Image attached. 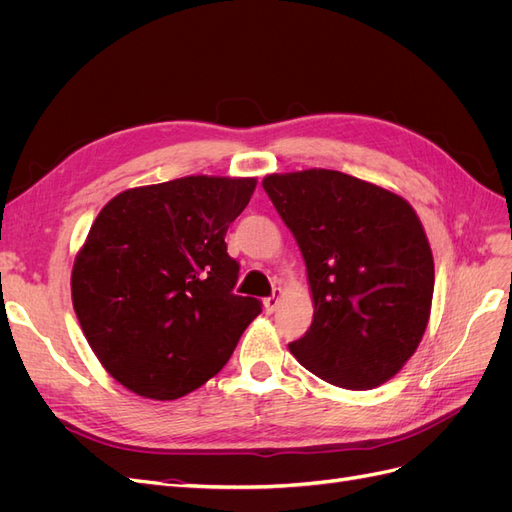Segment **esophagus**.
I'll return each mask as SVG.
<instances>
[{
  "label": "esophagus",
  "instance_id": "34e87169",
  "mask_svg": "<svg viewBox=\"0 0 512 512\" xmlns=\"http://www.w3.org/2000/svg\"><path fill=\"white\" fill-rule=\"evenodd\" d=\"M280 299H282V290L277 288V290L271 294V297L265 299V312H267V314H273L275 309H277V305H280Z\"/></svg>",
  "mask_w": 512,
  "mask_h": 512
}]
</instances>
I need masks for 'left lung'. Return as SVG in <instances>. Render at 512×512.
Masks as SVG:
<instances>
[{
  "label": "left lung",
  "instance_id": "left-lung-1",
  "mask_svg": "<svg viewBox=\"0 0 512 512\" xmlns=\"http://www.w3.org/2000/svg\"><path fill=\"white\" fill-rule=\"evenodd\" d=\"M299 243L314 320L288 348L350 391L391 380L421 344L433 299V256L406 198L327 168L262 179Z\"/></svg>",
  "mask_w": 512,
  "mask_h": 512
}]
</instances>
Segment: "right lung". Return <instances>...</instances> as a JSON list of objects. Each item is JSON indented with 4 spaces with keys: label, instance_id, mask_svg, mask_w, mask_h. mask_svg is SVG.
Segmentation results:
<instances>
[{
    "label": "right lung",
    "instance_id": "add662e5",
    "mask_svg": "<svg viewBox=\"0 0 512 512\" xmlns=\"http://www.w3.org/2000/svg\"><path fill=\"white\" fill-rule=\"evenodd\" d=\"M254 190V177L190 175L121 192L91 224L72 305L102 367L132 393H192L260 314L258 299L232 292L239 262L224 243Z\"/></svg>",
    "mask_w": 512,
    "mask_h": 512
}]
</instances>
